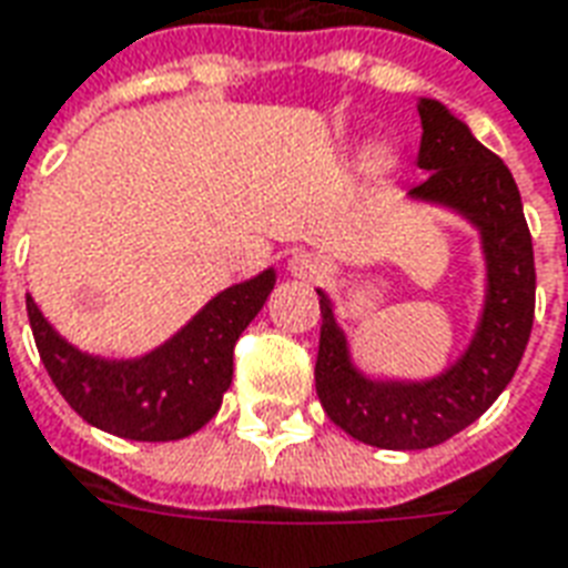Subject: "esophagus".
<instances>
[{"label": "esophagus", "instance_id": "esophagus-1", "mask_svg": "<svg viewBox=\"0 0 568 568\" xmlns=\"http://www.w3.org/2000/svg\"><path fill=\"white\" fill-rule=\"evenodd\" d=\"M288 273L295 280H322V276H327V262L316 252H295L288 258Z\"/></svg>", "mask_w": 568, "mask_h": 568}]
</instances>
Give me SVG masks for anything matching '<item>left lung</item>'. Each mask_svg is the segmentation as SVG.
<instances>
[{
  "label": "left lung",
  "instance_id": "8db88e82",
  "mask_svg": "<svg viewBox=\"0 0 568 568\" xmlns=\"http://www.w3.org/2000/svg\"><path fill=\"white\" fill-rule=\"evenodd\" d=\"M418 116V168L430 178L406 199L457 213L478 231L485 255V304L469 346L430 379H373L355 367L334 304L318 288V400L352 439L390 452L439 445L485 415L524 358L536 310L532 237L511 171L443 102L422 99Z\"/></svg>",
  "mask_w": 568,
  "mask_h": 568
}]
</instances>
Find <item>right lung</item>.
I'll use <instances>...</instances> for the list:
<instances>
[{"label":"right lung","instance_id":"add662e5","mask_svg":"<svg viewBox=\"0 0 568 568\" xmlns=\"http://www.w3.org/2000/svg\"><path fill=\"white\" fill-rule=\"evenodd\" d=\"M273 285V267L229 285L174 337L138 358H102L71 346L29 295L27 313L50 379L83 422L134 443H171L220 413L234 376V343Z\"/></svg>","mask_w":568,"mask_h":568}]
</instances>
